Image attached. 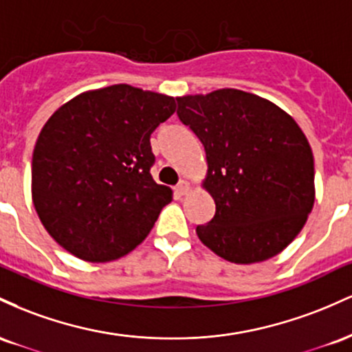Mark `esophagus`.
I'll return each instance as SVG.
<instances>
[{
  "label": "esophagus",
  "mask_w": 352,
  "mask_h": 352,
  "mask_svg": "<svg viewBox=\"0 0 352 352\" xmlns=\"http://www.w3.org/2000/svg\"><path fill=\"white\" fill-rule=\"evenodd\" d=\"M175 191H176V195L177 196H184V195H188L189 191H191V186H189V183L188 181H179V183H177V186L175 188Z\"/></svg>",
  "instance_id": "1"
}]
</instances>
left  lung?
<instances>
[{
	"instance_id": "obj_1",
	"label": "left lung",
	"mask_w": 352,
	"mask_h": 352,
	"mask_svg": "<svg viewBox=\"0 0 352 352\" xmlns=\"http://www.w3.org/2000/svg\"><path fill=\"white\" fill-rule=\"evenodd\" d=\"M177 116L206 151L203 188L214 218L197 238L229 263H261L301 232L314 206V157L298 123L241 89L176 98Z\"/></svg>"
}]
</instances>
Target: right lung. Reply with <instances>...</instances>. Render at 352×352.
Returning <instances> with one entry per match:
<instances>
[{
	"mask_svg": "<svg viewBox=\"0 0 352 352\" xmlns=\"http://www.w3.org/2000/svg\"><path fill=\"white\" fill-rule=\"evenodd\" d=\"M175 111L173 96L113 85L53 113L34 146L31 195L59 246L82 261L108 263L143 243L173 199L149 173V138Z\"/></svg>",
	"mask_w": 352,
	"mask_h": 352,
	"instance_id": "add662e5",
	"label": "right lung"
}]
</instances>
